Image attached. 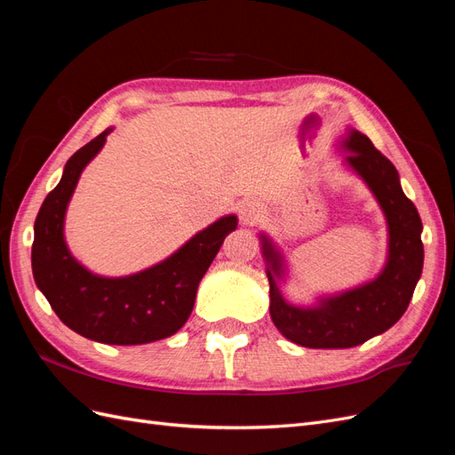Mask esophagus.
I'll return each mask as SVG.
<instances>
[{
  "mask_svg": "<svg viewBox=\"0 0 455 455\" xmlns=\"http://www.w3.org/2000/svg\"><path fill=\"white\" fill-rule=\"evenodd\" d=\"M239 220L243 226H254L258 222H261V218H264L266 211H264V204L256 199H246L239 204Z\"/></svg>",
  "mask_w": 455,
  "mask_h": 455,
  "instance_id": "obj_1",
  "label": "esophagus"
}]
</instances>
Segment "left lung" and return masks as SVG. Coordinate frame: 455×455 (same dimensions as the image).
<instances>
[{
    "instance_id": "left-lung-1",
    "label": "left lung",
    "mask_w": 455,
    "mask_h": 455,
    "mask_svg": "<svg viewBox=\"0 0 455 455\" xmlns=\"http://www.w3.org/2000/svg\"><path fill=\"white\" fill-rule=\"evenodd\" d=\"M339 149L387 222V259L376 277L338 294L319 296L313 306H294L279 288L286 275L284 256L266 233L259 235L271 321L286 339L311 349H347L383 334L404 315L423 269L421 218L404 196L395 164L355 129L347 131Z\"/></svg>"
}]
</instances>
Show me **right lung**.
Here are the masks:
<instances>
[{
	"label": "right lung",
	"mask_w": 455,
	"mask_h": 455,
	"mask_svg": "<svg viewBox=\"0 0 455 455\" xmlns=\"http://www.w3.org/2000/svg\"><path fill=\"white\" fill-rule=\"evenodd\" d=\"M106 129L68 159L59 186L45 197L34 224L32 271L37 288L74 332L109 346H142L180 330L196 304L203 275L237 216H222L174 254L127 277H102L72 256L64 220L79 176L106 144Z\"/></svg>",
	"instance_id": "1"
}]
</instances>
